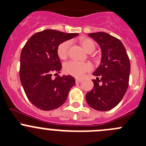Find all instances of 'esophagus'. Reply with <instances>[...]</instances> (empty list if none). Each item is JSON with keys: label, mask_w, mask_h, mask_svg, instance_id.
<instances>
[{"label": "esophagus", "mask_w": 146, "mask_h": 146, "mask_svg": "<svg viewBox=\"0 0 146 146\" xmlns=\"http://www.w3.org/2000/svg\"><path fill=\"white\" fill-rule=\"evenodd\" d=\"M81 81H82V80L80 79V78H76V83H77V84H78V83H81Z\"/></svg>", "instance_id": "34e87169"}]
</instances>
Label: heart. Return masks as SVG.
Masks as SVG:
<instances>
[{
	"label": "heart",
	"mask_w": 146,
	"mask_h": 146,
	"mask_svg": "<svg viewBox=\"0 0 146 146\" xmlns=\"http://www.w3.org/2000/svg\"><path fill=\"white\" fill-rule=\"evenodd\" d=\"M79 44L82 48L88 53H91L95 48V44L91 39L86 38H81L78 40ZM70 46V41H64L57 47V55L61 60H65L68 57V49ZM92 69L91 65L88 63H81L76 61L68 62L64 65V71L66 74L76 77L81 78L85 73L89 71Z\"/></svg>",
	"instance_id": "1"
}]
</instances>
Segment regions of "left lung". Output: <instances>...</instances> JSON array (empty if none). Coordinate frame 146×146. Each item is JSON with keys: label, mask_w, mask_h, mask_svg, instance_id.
<instances>
[{"label": "left lung", "mask_w": 146, "mask_h": 146, "mask_svg": "<svg viewBox=\"0 0 146 146\" xmlns=\"http://www.w3.org/2000/svg\"><path fill=\"white\" fill-rule=\"evenodd\" d=\"M88 35L100 47L102 58L92 73L97 78L93 89L86 93V100L97 111H110L119 104L127 92L130 62L120 40L104 32Z\"/></svg>", "instance_id": "8db88e82"}]
</instances>
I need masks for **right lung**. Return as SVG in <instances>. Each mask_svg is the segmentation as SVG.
<instances>
[{"label": "right lung", "mask_w": 146, "mask_h": 146, "mask_svg": "<svg viewBox=\"0 0 146 146\" xmlns=\"http://www.w3.org/2000/svg\"><path fill=\"white\" fill-rule=\"evenodd\" d=\"M78 35L48 29L33 35L22 48L21 84L29 100L40 110L52 111L60 107L74 86L76 81L71 76L53 78L52 75H58L62 68L58 46Z\"/></svg>", "instance_id": "obj_1"}]
</instances>
